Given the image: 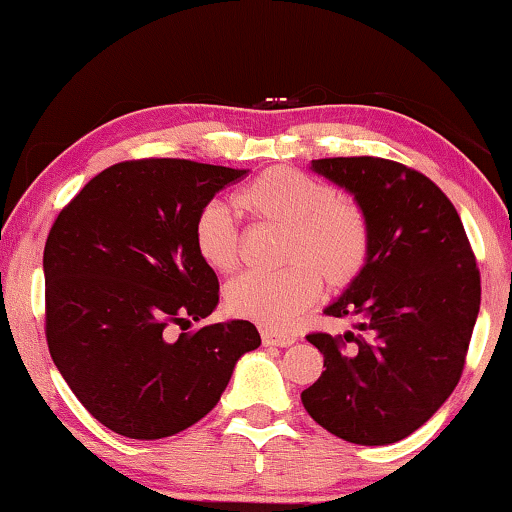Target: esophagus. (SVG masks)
Masks as SVG:
<instances>
[{
    "mask_svg": "<svg viewBox=\"0 0 512 512\" xmlns=\"http://www.w3.org/2000/svg\"><path fill=\"white\" fill-rule=\"evenodd\" d=\"M263 338V345H270V347H289L296 342V335H289V333H277V331H265L261 333Z\"/></svg>",
    "mask_w": 512,
    "mask_h": 512,
    "instance_id": "esophagus-1",
    "label": "esophagus"
}]
</instances>
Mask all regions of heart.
<instances>
[{
	"label": "heart",
	"mask_w": 512,
	"mask_h": 512,
	"mask_svg": "<svg viewBox=\"0 0 512 512\" xmlns=\"http://www.w3.org/2000/svg\"><path fill=\"white\" fill-rule=\"evenodd\" d=\"M237 207L251 219L284 226L282 261L275 275H242L226 291L235 317L270 331L289 328L319 296L321 277L331 289H345L361 275L370 256V226L354 202L291 167H270L237 195ZM193 242L202 261L216 272L235 270L240 242L233 216L221 202H207L195 216Z\"/></svg>",
	"instance_id": "heart-1"
}]
</instances>
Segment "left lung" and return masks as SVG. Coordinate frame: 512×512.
<instances>
[{"label": "left lung", "mask_w": 512, "mask_h": 512, "mask_svg": "<svg viewBox=\"0 0 512 512\" xmlns=\"http://www.w3.org/2000/svg\"><path fill=\"white\" fill-rule=\"evenodd\" d=\"M310 170L354 195L370 256L324 310L354 331L307 335L326 370L300 398L333 436L398 443L457 387L480 312L475 256L457 209L417 170L373 156L321 158Z\"/></svg>", "instance_id": "obj_1"}]
</instances>
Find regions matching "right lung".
Returning <instances> with one entry per match:
<instances>
[{"label": "right lung", "mask_w": 512, "mask_h": 512, "mask_svg": "<svg viewBox=\"0 0 512 512\" xmlns=\"http://www.w3.org/2000/svg\"><path fill=\"white\" fill-rule=\"evenodd\" d=\"M247 170L177 158L125 160L81 188L44 249L46 340L90 415L125 438L158 440L219 403L235 363L261 345L244 319L202 326L219 279L193 242L195 216Z\"/></svg>", "instance_id": "right-lung-1"}]
</instances>
